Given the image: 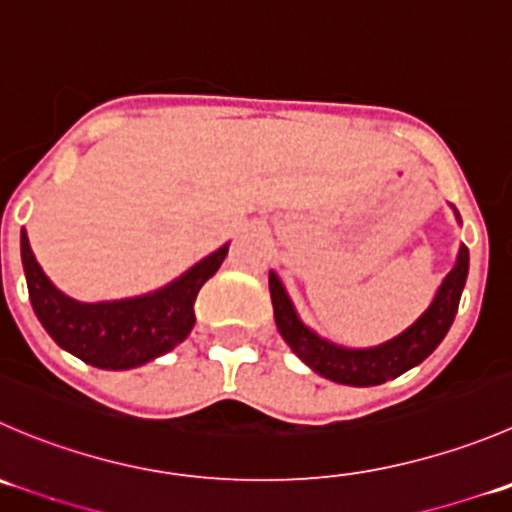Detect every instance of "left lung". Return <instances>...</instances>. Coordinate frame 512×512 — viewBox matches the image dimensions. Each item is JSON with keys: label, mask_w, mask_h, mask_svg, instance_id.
I'll return each mask as SVG.
<instances>
[{"label": "left lung", "mask_w": 512, "mask_h": 512, "mask_svg": "<svg viewBox=\"0 0 512 512\" xmlns=\"http://www.w3.org/2000/svg\"><path fill=\"white\" fill-rule=\"evenodd\" d=\"M468 265L470 255L468 247L463 245L458 252V262L445 275L443 285L438 287V295L433 297L428 310L398 337L377 347H365V350H350V347L335 345V342H327L320 335H315L297 317L295 305L287 297L280 277L270 272V297L277 330H280L282 340L292 347V352L327 380L357 385V388L380 385V382L393 380V377L408 372L410 367L420 365L443 342L450 325H453L455 312H458Z\"/></svg>", "instance_id": "obj_1"}]
</instances>
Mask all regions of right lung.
Returning <instances> with one entry per match:
<instances>
[{"mask_svg":"<svg viewBox=\"0 0 512 512\" xmlns=\"http://www.w3.org/2000/svg\"><path fill=\"white\" fill-rule=\"evenodd\" d=\"M222 245L205 260L150 295L112 302H79L44 275L22 230V265L34 315L59 347L102 370H130L180 345L195 327L200 287L227 257Z\"/></svg>","mask_w":512,"mask_h":512,"instance_id":"1","label":"right lung"}]
</instances>
